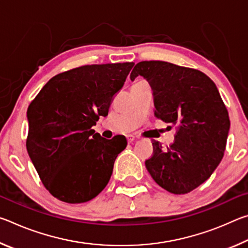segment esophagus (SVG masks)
Instances as JSON below:
<instances>
[{
	"instance_id": "obj_1",
	"label": "esophagus",
	"mask_w": 248,
	"mask_h": 248,
	"mask_svg": "<svg viewBox=\"0 0 248 248\" xmlns=\"http://www.w3.org/2000/svg\"><path fill=\"white\" fill-rule=\"evenodd\" d=\"M127 140H128L129 143H132V142H133L134 140H136V138H134V137L132 136V134H128V136H127Z\"/></svg>"
}]
</instances>
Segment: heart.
I'll use <instances>...</instances> for the list:
<instances>
[{"label": "heart", "mask_w": 248, "mask_h": 248, "mask_svg": "<svg viewBox=\"0 0 248 248\" xmlns=\"http://www.w3.org/2000/svg\"><path fill=\"white\" fill-rule=\"evenodd\" d=\"M141 82H144V81H138V82H136L134 84H138V83H141Z\"/></svg>", "instance_id": "b5f03b06"}]
</instances>
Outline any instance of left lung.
Wrapping results in <instances>:
<instances>
[{
    "instance_id": "left-lung-1",
    "label": "left lung",
    "mask_w": 248,
    "mask_h": 248,
    "mask_svg": "<svg viewBox=\"0 0 248 248\" xmlns=\"http://www.w3.org/2000/svg\"><path fill=\"white\" fill-rule=\"evenodd\" d=\"M143 77L153 91L154 116L176 125L164 149L153 141L146 170L165 190L183 195L204 183L220 164L230 130L229 112L216 84L201 71L165 61H142L130 78Z\"/></svg>"
}]
</instances>
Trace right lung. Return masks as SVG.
I'll return each mask as SVG.
<instances>
[{
    "label": "right lung",
    "mask_w": 248,
    "mask_h": 248,
    "mask_svg": "<svg viewBox=\"0 0 248 248\" xmlns=\"http://www.w3.org/2000/svg\"><path fill=\"white\" fill-rule=\"evenodd\" d=\"M133 65L92 64L65 71L50 78L29 105L27 152L57 199L86 202L106 187L127 140L124 136L107 140L92 127L99 116L108 115Z\"/></svg>",
    "instance_id": "right-lung-1"
}]
</instances>
